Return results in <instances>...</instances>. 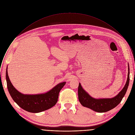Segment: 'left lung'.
<instances>
[{"label": "left lung", "mask_w": 135, "mask_h": 135, "mask_svg": "<svg viewBox=\"0 0 135 135\" xmlns=\"http://www.w3.org/2000/svg\"><path fill=\"white\" fill-rule=\"evenodd\" d=\"M129 66L128 65V74L126 83L118 94L112 98L95 99L92 98L83 89L80 83L78 88V96L80 103L84 107L99 113L106 112L115 108L121 103L127 92L129 83Z\"/></svg>", "instance_id": "left-lung-1"}]
</instances>
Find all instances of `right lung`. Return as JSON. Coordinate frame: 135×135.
Segmentation results:
<instances>
[{"mask_svg": "<svg viewBox=\"0 0 135 135\" xmlns=\"http://www.w3.org/2000/svg\"><path fill=\"white\" fill-rule=\"evenodd\" d=\"M6 78L8 92L13 100L21 108L31 113H39L54 106L57 102L59 93L66 84L64 82L57 84L45 93L24 94L18 92L12 85L6 69Z\"/></svg>", "mask_w": 135, "mask_h": 135, "instance_id": "right-lung-1", "label": "right lung"}]
</instances>
